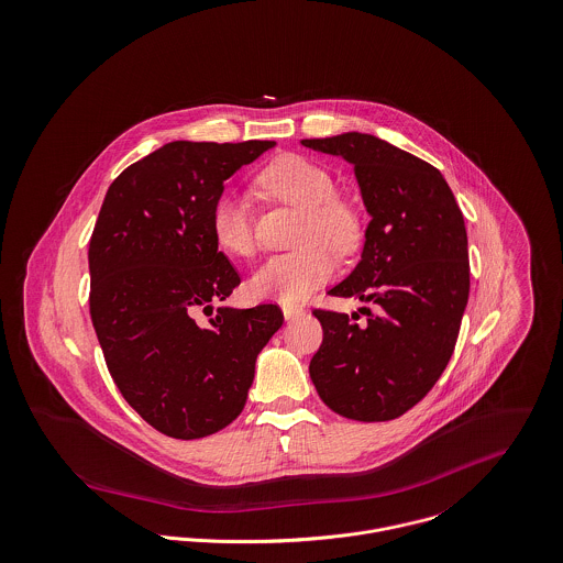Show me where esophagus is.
<instances>
[{"instance_id": "1", "label": "esophagus", "mask_w": 563, "mask_h": 563, "mask_svg": "<svg viewBox=\"0 0 563 563\" xmlns=\"http://www.w3.org/2000/svg\"><path fill=\"white\" fill-rule=\"evenodd\" d=\"M283 314H285V319H287V321H291V319L302 317L305 311H302V309H298V307H283Z\"/></svg>"}]
</instances>
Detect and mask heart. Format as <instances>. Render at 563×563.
Returning a JSON list of instances; mask_svg holds the SVG:
<instances>
[{
	"label": "heart",
	"instance_id": "obj_1",
	"mask_svg": "<svg viewBox=\"0 0 563 563\" xmlns=\"http://www.w3.org/2000/svg\"><path fill=\"white\" fill-rule=\"evenodd\" d=\"M258 184L272 196L305 209L298 242L307 244L294 252L267 256L251 276L249 289L258 300L283 305L305 302L336 269L334 249H347L356 240V218L339 202L334 177L319 164L300 155L274 159ZM211 233L222 251L251 256L256 249L251 198L244 191L224 194L211 213Z\"/></svg>",
	"mask_w": 563,
	"mask_h": 563
}]
</instances>
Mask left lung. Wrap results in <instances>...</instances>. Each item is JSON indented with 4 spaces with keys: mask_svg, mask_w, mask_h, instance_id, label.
<instances>
[{
    "mask_svg": "<svg viewBox=\"0 0 563 563\" xmlns=\"http://www.w3.org/2000/svg\"><path fill=\"white\" fill-rule=\"evenodd\" d=\"M354 166L369 224L361 261L328 294L375 305L367 321L312 311L323 341L312 356L321 401L354 421H390L419 404L444 372L468 302L462 211L428 162L369 133L302 140Z\"/></svg>",
    "mask_w": 563,
    "mask_h": 563,
    "instance_id": "8db88e82",
    "label": "left lung"
}]
</instances>
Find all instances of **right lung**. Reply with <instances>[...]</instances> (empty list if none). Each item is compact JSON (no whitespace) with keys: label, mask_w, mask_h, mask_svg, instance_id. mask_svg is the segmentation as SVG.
<instances>
[{"label":"right lung","mask_w":563,"mask_h":563,"mask_svg":"<svg viewBox=\"0 0 563 563\" xmlns=\"http://www.w3.org/2000/svg\"><path fill=\"white\" fill-rule=\"evenodd\" d=\"M272 146L168 142L103 198L88 251L92 325L126 404L166 437L194 440L233 423L258 352L283 325L276 305L213 307L242 283L213 240V207ZM198 310L207 324L195 321Z\"/></svg>","instance_id":"right-lung-1"}]
</instances>
